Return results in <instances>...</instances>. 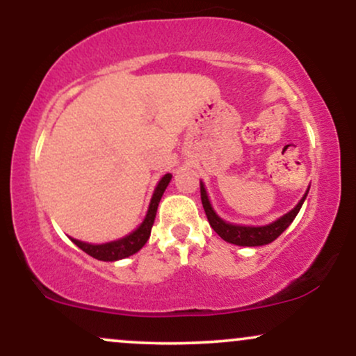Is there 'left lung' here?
Masks as SVG:
<instances>
[{"mask_svg": "<svg viewBox=\"0 0 356 356\" xmlns=\"http://www.w3.org/2000/svg\"><path fill=\"white\" fill-rule=\"evenodd\" d=\"M308 194V192H306ZM305 197L298 202V206L293 211H289L288 214H284L283 218H280L275 222L268 224V226H259V227H252V226H236V224H229L226 220H222L216 214L214 209L211 207L209 199H207V192L204 189V186L201 184V201H202V207L206 211L207 220H209L211 227L214 229L218 234L227 243L236 244V246H264V244L273 243L277 236H281L286 227L293 222V219L296 218V214L300 212L301 206H303Z\"/></svg>", "mask_w": 356, "mask_h": 356, "instance_id": "left-lung-1", "label": "left lung"}]
</instances>
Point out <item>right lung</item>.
<instances>
[{
  "instance_id": "obj_1",
  "label": "right lung",
  "mask_w": 356,
  "mask_h": 356,
  "mask_svg": "<svg viewBox=\"0 0 356 356\" xmlns=\"http://www.w3.org/2000/svg\"><path fill=\"white\" fill-rule=\"evenodd\" d=\"M170 177H172V175L165 174L164 177L161 179V182H159L157 187H155L152 201H150L149 211H147L144 222H142L136 231L130 232L129 236H125V238L118 241H112V243H107V244H88V243H81L79 239H72V241L81 249V251H85L87 254L100 261H117V259H124V257L136 254L137 251H140V249L144 248L147 239L150 238V231H152L159 202H161V197L162 194H164L165 187L169 186Z\"/></svg>"
}]
</instances>
